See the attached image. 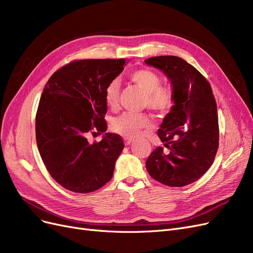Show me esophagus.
<instances>
[{"instance_id":"34e87169","label":"esophagus","mask_w":253,"mask_h":253,"mask_svg":"<svg viewBox=\"0 0 253 253\" xmlns=\"http://www.w3.org/2000/svg\"><path fill=\"white\" fill-rule=\"evenodd\" d=\"M133 141H134V139H133V138H127V137H126V138H125V143H126V145L131 144Z\"/></svg>"}]
</instances>
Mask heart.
I'll use <instances>...</instances> for the list:
<instances>
[{
    "label": "heart",
    "mask_w": 253,
    "mask_h": 253,
    "mask_svg": "<svg viewBox=\"0 0 253 253\" xmlns=\"http://www.w3.org/2000/svg\"><path fill=\"white\" fill-rule=\"evenodd\" d=\"M135 85L144 93L143 106L158 115H166L174 106V96L170 89L162 86V78L150 70H138L129 75ZM120 84L118 80H112L104 89L105 103L111 109L118 105ZM151 126L150 117L144 113H124L112 122L114 132L127 138L138 137Z\"/></svg>",
    "instance_id": "b5f03b06"
}]
</instances>
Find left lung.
<instances>
[{
  "label": "left lung",
  "instance_id": "1",
  "mask_svg": "<svg viewBox=\"0 0 253 253\" xmlns=\"http://www.w3.org/2000/svg\"><path fill=\"white\" fill-rule=\"evenodd\" d=\"M171 81L174 106L165 117L158 137L163 147L151 153L145 167L157 181L169 187L190 185L209 170L218 149L216 102L210 83L194 66L175 56L144 61Z\"/></svg>",
  "mask_w": 253,
  "mask_h": 253
}]
</instances>
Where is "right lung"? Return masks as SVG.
I'll use <instances>...</instances> for the list:
<instances>
[{"label":"right lung","mask_w":253,"mask_h":253,"mask_svg":"<svg viewBox=\"0 0 253 253\" xmlns=\"http://www.w3.org/2000/svg\"><path fill=\"white\" fill-rule=\"evenodd\" d=\"M125 65V59L76 60L45 84L36 115L38 150L51 177L73 192L89 193L109 182L125 148L117 134L105 133L93 144L86 138L106 131L104 89Z\"/></svg>","instance_id":"right-lung-1"}]
</instances>
